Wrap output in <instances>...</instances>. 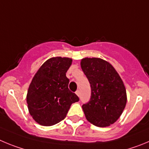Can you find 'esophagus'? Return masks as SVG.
Segmentation results:
<instances>
[{
  "mask_svg": "<svg viewBox=\"0 0 149 149\" xmlns=\"http://www.w3.org/2000/svg\"><path fill=\"white\" fill-rule=\"evenodd\" d=\"M76 94L78 96H79V95H80V92H79V90H78V91H76Z\"/></svg>",
  "mask_w": 149,
  "mask_h": 149,
  "instance_id": "34e87169",
  "label": "esophagus"
}]
</instances>
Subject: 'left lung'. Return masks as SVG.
I'll return each instance as SVG.
<instances>
[{
    "label": "left lung",
    "instance_id": "8db88e82",
    "mask_svg": "<svg viewBox=\"0 0 149 149\" xmlns=\"http://www.w3.org/2000/svg\"><path fill=\"white\" fill-rule=\"evenodd\" d=\"M81 67L91 88L89 102L82 105L86 119L96 126H109L126 104L124 84L113 67L101 58H83Z\"/></svg>",
    "mask_w": 149,
    "mask_h": 149
}]
</instances>
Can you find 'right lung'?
I'll return each instance as SVG.
<instances>
[{"mask_svg":"<svg viewBox=\"0 0 149 149\" xmlns=\"http://www.w3.org/2000/svg\"><path fill=\"white\" fill-rule=\"evenodd\" d=\"M72 59L54 57L47 60L33 77L26 96L28 109L35 121L51 126L66 117L70 105L79 100L68 88L66 73Z\"/></svg>","mask_w":149,"mask_h":149,"instance_id":"1","label":"right lung"}]
</instances>
